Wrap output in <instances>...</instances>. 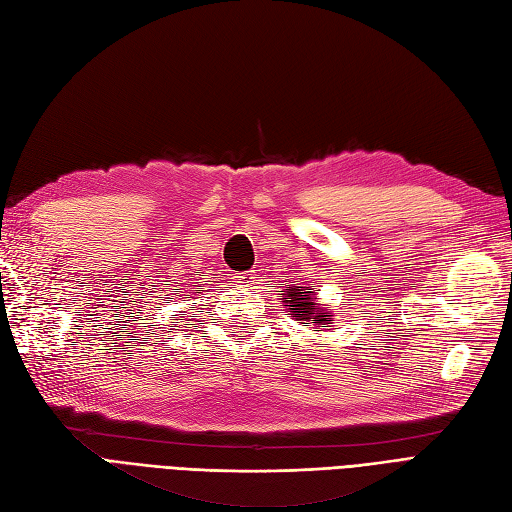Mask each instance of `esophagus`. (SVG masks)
<instances>
[{
    "label": "esophagus",
    "instance_id": "obj_1",
    "mask_svg": "<svg viewBox=\"0 0 512 512\" xmlns=\"http://www.w3.org/2000/svg\"><path fill=\"white\" fill-rule=\"evenodd\" d=\"M238 280H241V282H243V285H252V282H254V274H252V271H247V274H243V276H238Z\"/></svg>",
    "mask_w": 512,
    "mask_h": 512
}]
</instances>
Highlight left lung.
<instances>
[{
    "instance_id": "1",
    "label": "left lung",
    "mask_w": 512,
    "mask_h": 512,
    "mask_svg": "<svg viewBox=\"0 0 512 512\" xmlns=\"http://www.w3.org/2000/svg\"><path fill=\"white\" fill-rule=\"evenodd\" d=\"M280 300L293 320L300 324H333L331 311L326 306H317L315 291L309 287H289L285 293H280Z\"/></svg>"
}]
</instances>
